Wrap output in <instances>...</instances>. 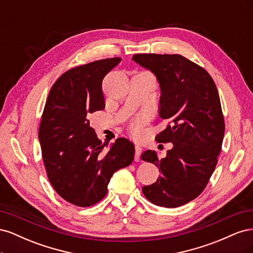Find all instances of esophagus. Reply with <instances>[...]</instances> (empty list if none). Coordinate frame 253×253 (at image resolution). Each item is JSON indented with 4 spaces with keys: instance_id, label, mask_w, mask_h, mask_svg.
Listing matches in <instances>:
<instances>
[{
    "instance_id": "1",
    "label": "esophagus",
    "mask_w": 253,
    "mask_h": 253,
    "mask_svg": "<svg viewBox=\"0 0 253 253\" xmlns=\"http://www.w3.org/2000/svg\"><path fill=\"white\" fill-rule=\"evenodd\" d=\"M141 153H142V148L140 147V145L136 144L135 145V162H139Z\"/></svg>"
}]
</instances>
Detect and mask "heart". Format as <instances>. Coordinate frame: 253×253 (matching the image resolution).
I'll return each mask as SVG.
<instances>
[{
    "mask_svg": "<svg viewBox=\"0 0 253 253\" xmlns=\"http://www.w3.org/2000/svg\"><path fill=\"white\" fill-rule=\"evenodd\" d=\"M145 120H147V116L143 114V115H139V116H137L131 122V125H129V129H131V133L134 136H138L140 134L142 126L145 124Z\"/></svg>",
    "mask_w": 253,
    "mask_h": 253,
    "instance_id": "obj_1",
    "label": "heart"
}]
</instances>
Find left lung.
Returning <instances> with one entry per match:
<instances>
[{"mask_svg": "<svg viewBox=\"0 0 253 253\" xmlns=\"http://www.w3.org/2000/svg\"><path fill=\"white\" fill-rule=\"evenodd\" d=\"M132 59L154 74L162 94L159 116L171 120L156 140L172 142V149L164 158L151 150L141 155L160 172L142 192L154 205L176 208L200 195L215 169L225 134L218 91L207 71L180 55L138 53Z\"/></svg>", "mask_w": 253, "mask_h": 253, "instance_id": "obj_1", "label": "left lung"}]
</instances>
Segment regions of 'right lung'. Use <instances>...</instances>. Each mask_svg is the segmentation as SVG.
<instances>
[{"mask_svg": "<svg viewBox=\"0 0 253 253\" xmlns=\"http://www.w3.org/2000/svg\"><path fill=\"white\" fill-rule=\"evenodd\" d=\"M120 61L99 60L67 71L44 106L39 141L45 169L57 193L76 206L100 202L113 174L134 159L132 141L117 138L106 150L88 120L89 114L104 109L102 80Z\"/></svg>", "mask_w": 253, "mask_h": 253, "instance_id": "add662e5", "label": "right lung"}]
</instances>
